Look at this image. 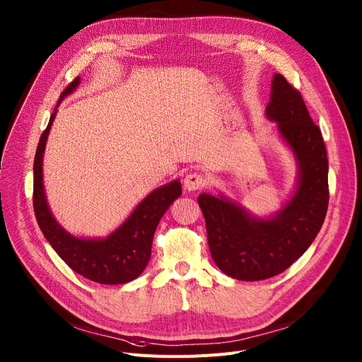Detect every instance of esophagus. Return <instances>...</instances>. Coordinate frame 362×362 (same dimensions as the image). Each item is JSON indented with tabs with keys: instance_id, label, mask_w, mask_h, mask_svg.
<instances>
[{
	"instance_id": "esophagus-1",
	"label": "esophagus",
	"mask_w": 362,
	"mask_h": 362,
	"mask_svg": "<svg viewBox=\"0 0 362 362\" xmlns=\"http://www.w3.org/2000/svg\"><path fill=\"white\" fill-rule=\"evenodd\" d=\"M183 185H185L186 191L194 192V191H199V189L206 186V179L204 175L198 173V171H194V173H189L185 176Z\"/></svg>"
}]
</instances>
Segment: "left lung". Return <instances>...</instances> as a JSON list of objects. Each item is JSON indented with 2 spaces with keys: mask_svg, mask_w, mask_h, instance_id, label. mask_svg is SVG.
Returning a JSON list of instances; mask_svg holds the SVG:
<instances>
[{
  "mask_svg": "<svg viewBox=\"0 0 362 362\" xmlns=\"http://www.w3.org/2000/svg\"><path fill=\"white\" fill-rule=\"evenodd\" d=\"M265 114L296 158L298 185L291 201L273 217L259 218L223 195L198 197L214 262L224 274L246 281L291 267L314 242L329 206V161L321 130L299 90L279 73Z\"/></svg>",
  "mask_w": 362,
  "mask_h": 362,
  "instance_id": "1",
  "label": "left lung"
}]
</instances>
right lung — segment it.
Returning <instances> with one entry per match:
<instances>
[{"label":"right lung","mask_w":362,"mask_h":362,"mask_svg":"<svg viewBox=\"0 0 362 362\" xmlns=\"http://www.w3.org/2000/svg\"><path fill=\"white\" fill-rule=\"evenodd\" d=\"M79 82L81 79L76 78L67 85L57 107L78 88ZM55 114L57 108L41 135L33 161V210L40 229L52 250L78 274L103 284L132 281L146 267L151 258L152 238L161 217L171 202L182 195L180 182L173 180L152 191L105 239H83L67 233L49 211L42 182L44 151Z\"/></svg>","instance_id":"right-lung-1"}]
</instances>
